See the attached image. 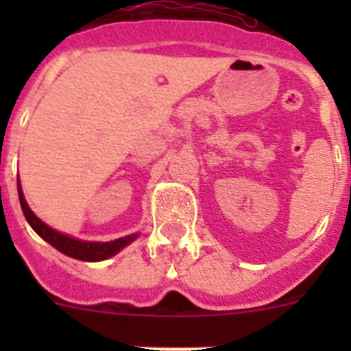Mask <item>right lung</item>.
Instances as JSON below:
<instances>
[{
    "instance_id": "right-lung-1",
    "label": "right lung",
    "mask_w": 351,
    "mask_h": 351,
    "mask_svg": "<svg viewBox=\"0 0 351 351\" xmlns=\"http://www.w3.org/2000/svg\"><path fill=\"white\" fill-rule=\"evenodd\" d=\"M17 191L19 200H21V207H23V213L24 216H26L27 223L31 225V228H33L43 241H47L51 246H54L56 250L64 253V255L71 256V258L84 260V262H98V260H105L108 258V256L116 255L117 251L123 250L125 246H128L133 239L137 237V235H126V237L116 239V241H110V243H86V241H77V239L68 237V235L52 230L51 226H47L42 219L36 218L35 214H33V210L27 207L26 200H24L19 179Z\"/></svg>"
}]
</instances>
